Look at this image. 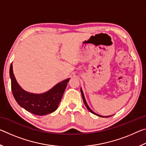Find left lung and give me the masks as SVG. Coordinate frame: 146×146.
<instances>
[{
  "label": "left lung",
  "mask_w": 146,
  "mask_h": 146,
  "mask_svg": "<svg viewBox=\"0 0 146 146\" xmlns=\"http://www.w3.org/2000/svg\"><path fill=\"white\" fill-rule=\"evenodd\" d=\"M80 91H81V94H82V99H83V101H84V104H85V106H86V107L87 108V109L88 110L90 111L91 112V113H92L93 114H94V115H97V116H98V117H111L112 115H111V116H102V115H98V114H97V113H95V112H93L92 110H91V108L89 107V106L88 105V103H87V102H86V98H85V97H84V93H83V91H82V88H80Z\"/></svg>",
  "instance_id": "left-lung-1"
}]
</instances>
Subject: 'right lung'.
Returning a JSON list of instances; mask_svg holds the SVG:
<instances>
[{"label":"right lung","mask_w":146,"mask_h":146,"mask_svg":"<svg viewBox=\"0 0 146 146\" xmlns=\"http://www.w3.org/2000/svg\"><path fill=\"white\" fill-rule=\"evenodd\" d=\"M9 76L11 82V91L17 102L21 107L33 114L42 116L55 111L62 97L70 78L62 80L46 92L36 94L26 91L17 82L11 64Z\"/></svg>","instance_id":"add662e5"}]
</instances>
